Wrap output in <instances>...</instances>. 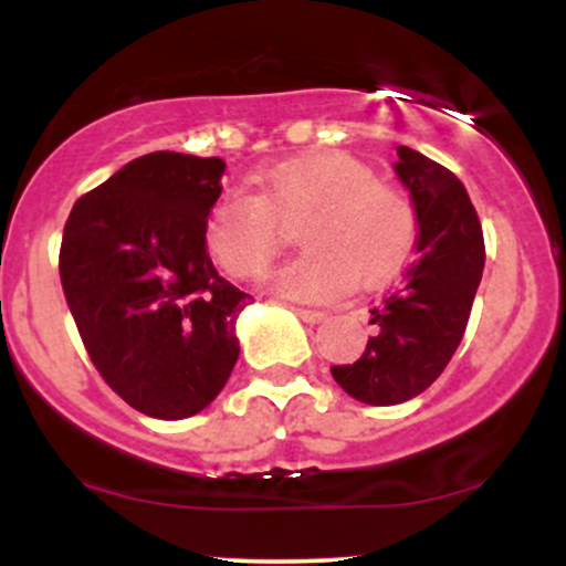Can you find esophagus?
Segmentation results:
<instances>
[{
  "instance_id": "obj_1",
  "label": "esophagus",
  "mask_w": 566,
  "mask_h": 566,
  "mask_svg": "<svg viewBox=\"0 0 566 566\" xmlns=\"http://www.w3.org/2000/svg\"><path fill=\"white\" fill-rule=\"evenodd\" d=\"M292 311H295V314L308 324H319L327 319V314H324V311H314V308H292Z\"/></svg>"
}]
</instances>
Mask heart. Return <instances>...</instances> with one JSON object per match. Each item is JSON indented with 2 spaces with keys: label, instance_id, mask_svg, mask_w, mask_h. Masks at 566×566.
<instances>
[{
  "label": "heart",
  "instance_id": "obj_1",
  "mask_svg": "<svg viewBox=\"0 0 566 566\" xmlns=\"http://www.w3.org/2000/svg\"><path fill=\"white\" fill-rule=\"evenodd\" d=\"M258 193L233 191L207 216L205 242L231 276H261L301 218L297 242L308 250L269 276L284 301H333L356 279L380 284L405 263L415 242V207L401 188L375 180L373 167L327 151L279 161L255 175Z\"/></svg>",
  "mask_w": 566,
  "mask_h": 566
}]
</instances>
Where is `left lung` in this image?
Returning a JSON list of instances; mask_svg holds the SVG:
<instances>
[{
  "label": "left lung",
  "mask_w": 566,
  "mask_h": 566,
  "mask_svg": "<svg viewBox=\"0 0 566 566\" xmlns=\"http://www.w3.org/2000/svg\"><path fill=\"white\" fill-rule=\"evenodd\" d=\"M394 165L418 218V258L373 314L375 333L350 365L329 367L356 401L391 407L423 394L463 340L484 271V237L469 191L415 148Z\"/></svg>",
  "instance_id": "obj_1"
}]
</instances>
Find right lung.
Returning a JSON list of instances; mask_svg holds the SVG:
<instances>
[{
	"label": "right lung",
	"instance_id": "add662e5",
	"mask_svg": "<svg viewBox=\"0 0 566 566\" xmlns=\"http://www.w3.org/2000/svg\"><path fill=\"white\" fill-rule=\"evenodd\" d=\"M226 161L154 151L76 201L61 284L84 348L129 407L184 420L223 391L250 295L207 255Z\"/></svg>",
	"mask_w": 566,
	"mask_h": 566
}]
</instances>
